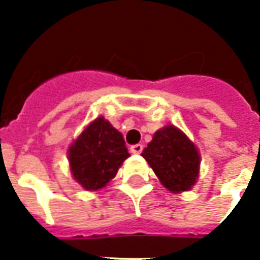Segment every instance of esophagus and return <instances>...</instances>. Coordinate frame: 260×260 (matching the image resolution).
I'll return each mask as SVG.
<instances>
[{
	"label": "esophagus",
	"mask_w": 260,
	"mask_h": 260,
	"mask_svg": "<svg viewBox=\"0 0 260 260\" xmlns=\"http://www.w3.org/2000/svg\"><path fill=\"white\" fill-rule=\"evenodd\" d=\"M142 151H143L142 144H134V146H131V152H132V154H140Z\"/></svg>",
	"instance_id": "1"
}]
</instances>
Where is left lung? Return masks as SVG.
Here are the masks:
<instances>
[{"label": "left lung", "instance_id": "1", "mask_svg": "<svg viewBox=\"0 0 260 260\" xmlns=\"http://www.w3.org/2000/svg\"><path fill=\"white\" fill-rule=\"evenodd\" d=\"M142 156L152 167L162 185L173 193L189 190L198 178L197 148L174 125L155 132L152 142L144 148Z\"/></svg>", "mask_w": 260, "mask_h": 260}]
</instances>
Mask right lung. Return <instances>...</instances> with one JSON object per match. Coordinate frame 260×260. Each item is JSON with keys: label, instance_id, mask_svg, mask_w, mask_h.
I'll return each mask as SVG.
<instances>
[{"label": "right lung", "instance_id": "right-lung-1", "mask_svg": "<svg viewBox=\"0 0 260 260\" xmlns=\"http://www.w3.org/2000/svg\"><path fill=\"white\" fill-rule=\"evenodd\" d=\"M129 156L122 135L104 117L95 118L69 150L71 173L86 190H98Z\"/></svg>", "mask_w": 260, "mask_h": 260}]
</instances>
